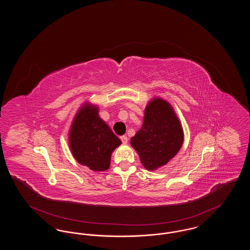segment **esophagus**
Listing matches in <instances>:
<instances>
[{
    "label": "esophagus",
    "instance_id": "34e87169",
    "mask_svg": "<svg viewBox=\"0 0 250 250\" xmlns=\"http://www.w3.org/2000/svg\"><path fill=\"white\" fill-rule=\"evenodd\" d=\"M120 139H121L122 143H124V144H126L127 142H128V139H127L126 136H122V137H120Z\"/></svg>",
    "mask_w": 250,
    "mask_h": 250
}]
</instances>
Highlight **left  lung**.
I'll list each match as a JSON object with an SVG mask.
<instances>
[{"mask_svg":"<svg viewBox=\"0 0 250 250\" xmlns=\"http://www.w3.org/2000/svg\"><path fill=\"white\" fill-rule=\"evenodd\" d=\"M184 132L178 117L168 102L152 99L144 110L142 128L131 138L143 167L155 170L164 166L181 149Z\"/></svg>","mask_w":250,"mask_h":250,"instance_id":"obj_1","label":"left lung"}]
</instances>
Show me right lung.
<instances>
[{"mask_svg": "<svg viewBox=\"0 0 250 250\" xmlns=\"http://www.w3.org/2000/svg\"><path fill=\"white\" fill-rule=\"evenodd\" d=\"M120 144L119 138L98 116V107L86 103L79 109L69 132V146L80 164L95 171L107 170Z\"/></svg>", "mask_w": 250, "mask_h": 250, "instance_id": "add662e5", "label": "right lung"}]
</instances>
